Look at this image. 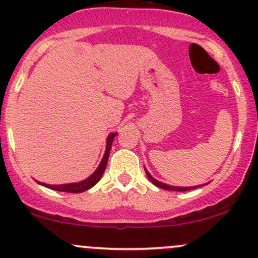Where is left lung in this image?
<instances>
[{"label":"left lung","mask_w":258,"mask_h":258,"mask_svg":"<svg viewBox=\"0 0 258 258\" xmlns=\"http://www.w3.org/2000/svg\"><path fill=\"white\" fill-rule=\"evenodd\" d=\"M146 170V168H144ZM146 173L148 176V178L150 179V182L153 183V184H155L156 186H159V188H162V189H166V190H173V191H186V190H191V189H195V188H199V186H188V188H185V186H171V185H167V184H164V183L161 182H158L155 178H153L152 176H150L149 172L146 170Z\"/></svg>","instance_id":"left-lung-1"}]
</instances>
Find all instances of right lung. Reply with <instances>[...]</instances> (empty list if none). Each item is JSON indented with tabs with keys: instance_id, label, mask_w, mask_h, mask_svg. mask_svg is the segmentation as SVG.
<instances>
[{
	"instance_id": "1",
	"label": "right lung",
	"mask_w": 258,
	"mask_h": 258,
	"mask_svg": "<svg viewBox=\"0 0 258 258\" xmlns=\"http://www.w3.org/2000/svg\"><path fill=\"white\" fill-rule=\"evenodd\" d=\"M116 136V133H110L108 137V141H106V150L104 156H103L102 162L98 166V168L96 170L92 176L88 177L87 179L82 180V182L79 183H70V184H60V185H49V184H44V183H40L47 188L53 189V190H58V191H65V193H82V191L87 190L96 184L97 182L100 179V177L103 176L104 173L106 164H108V159H109V154H110V148H111V143L114 141V137Z\"/></svg>"
}]
</instances>
